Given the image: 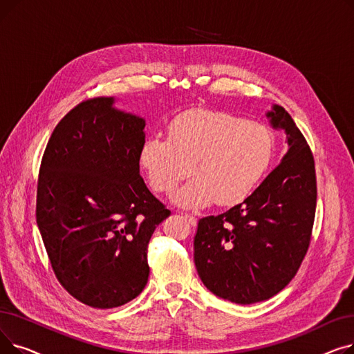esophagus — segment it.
Segmentation results:
<instances>
[{"label":"esophagus","mask_w":354,"mask_h":354,"mask_svg":"<svg viewBox=\"0 0 354 354\" xmlns=\"http://www.w3.org/2000/svg\"><path fill=\"white\" fill-rule=\"evenodd\" d=\"M183 218L187 219L191 225H196V218H195L194 215H191V214H183Z\"/></svg>","instance_id":"obj_1"}]
</instances>
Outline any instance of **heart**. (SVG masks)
<instances>
[{"label": "heart", "mask_w": 354, "mask_h": 354, "mask_svg": "<svg viewBox=\"0 0 354 354\" xmlns=\"http://www.w3.org/2000/svg\"><path fill=\"white\" fill-rule=\"evenodd\" d=\"M271 130L224 110L195 109L174 118L166 138L153 135L139 149V165L156 192H172L191 172L195 175L174 195L187 208L215 201L231 207L247 199L263 182L274 158Z\"/></svg>", "instance_id": "obj_1"}]
</instances>
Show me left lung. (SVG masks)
I'll return each instance as SVG.
<instances>
[{
  "mask_svg": "<svg viewBox=\"0 0 354 354\" xmlns=\"http://www.w3.org/2000/svg\"><path fill=\"white\" fill-rule=\"evenodd\" d=\"M267 118L284 129L288 152L247 198L199 219L194 259L202 283L221 299L254 304L280 292L299 271L311 241L317 180L311 149L281 106Z\"/></svg>",
  "mask_w": 354,
  "mask_h": 354,
  "instance_id": "left-lung-1",
  "label": "left lung"
}]
</instances>
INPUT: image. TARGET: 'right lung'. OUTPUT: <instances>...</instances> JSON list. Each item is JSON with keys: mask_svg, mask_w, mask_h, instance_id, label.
Listing matches in <instances>:
<instances>
[{"mask_svg": "<svg viewBox=\"0 0 354 354\" xmlns=\"http://www.w3.org/2000/svg\"><path fill=\"white\" fill-rule=\"evenodd\" d=\"M113 97L79 103L53 130L35 216L53 271L79 301L123 306L143 291L147 244L171 211L139 174L145 120Z\"/></svg>", "mask_w": 354, "mask_h": 354, "instance_id": "1", "label": "right lung"}]
</instances>
